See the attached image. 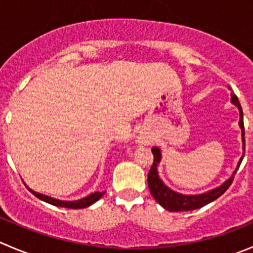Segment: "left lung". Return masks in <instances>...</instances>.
I'll use <instances>...</instances> for the list:
<instances>
[{
  "mask_svg": "<svg viewBox=\"0 0 253 253\" xmlns=\"http://www.w3.org/2000/svg\"><path fill=\"white\" fill-rule=\"evenodd\" d=\"M231 103L234 105H236L239 108L240 111V127L242 129V141H244V149H245V128H244V117H242V108L240 105V101L237 99L235 94L231 95ZM153 155H154V162H153L152 168H150L149 172H148V187H149L150 193H152L153 197L157 200V202L160 206L164 207L167 211H193V209L202 208L208 203L213 202L216 198L220 197L229 187L233 183L234 176H235L237 169H239L240 164H241L242 159H240L239 165H237V169L234 171L233 176L229 178L226 182H224L223 185L219 186V187L214 188V190L208 191V192L202 193V195H195V196H186V195H180V193L174 192L172 190H170L169 187L163 183V181L160 180L159 176H158L157 167L160 162V150L157 147H154L152 149ZM245 155V153H244Z\"/></svg>",
  "mask_w": 253,
  "mask_h": 253,
  "instance_id": "1",
  "label": "left lung"
}]
</instances>
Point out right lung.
I'll list each match as a JSON object with an SVG mask.
<instances>
[{"mask_svg": "<svg viewBox=\"0 0 253 253\" xmlns=\"http://www.w3.org/2000/svg\"><path fill=\"white\" fill-rule=\"evenodd\" d=\"M28 190H29L30 192L35 196V197L40 198L42 201H45V202L50 203V205L57 206V207H63V208H72V209L86 208V207H89L90 205H93V203H95L98 200H100V198L103 197L104 193H105V192H94V193H91V195H89L88 197L82 198V200L72 201V202H66V201H58V200H55V198L47 197V196L42 195V193H37V192H34V191L30 190V188H28Z\"/></svg>", "mask_w": 253, "mask_h": 253, "instance_id": "1", "label": "right lung"}]
</instances>
